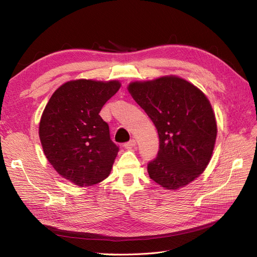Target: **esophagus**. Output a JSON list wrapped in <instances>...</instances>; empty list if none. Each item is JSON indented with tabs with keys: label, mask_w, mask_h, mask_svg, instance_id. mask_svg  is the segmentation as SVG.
I'll list each match as a JSON object with an SVG mask.
<instances>
[{
	"label": "esophagus",
	"mask_w": 257,
	"mask_h": 257,
	"mask_svg": "<svg viewBox=\"0 0 257 257\" xmlns=\"http://www.w3.org/2000/svg\"><path fill=\"white\" fill-rule=\"evenodd\" d=\"M136 146V141L135 139H131L130 142H127V143H125L123 145V147L125 148V149H132V148L133 147H135Z\"/></svg>",
	"instance_id": "esophagus-1"
}]
</instances>
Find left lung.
<instances>
[{
  "instance_id": "1",
  "label": "left lung",
  "mask_w": 257,
  "mask_h": 257,
  "mask_svg": "<svg viewBox=\"0 0 257 257\" xmlns=\"http://www.w3.org/2000/svg\"><path fill=\"white\" fill-rule=\"evenodd\" d=\"M127 90L158 130L160 150L148 164L150 178L172 191L195 180L209 164L217 133L207 96L173 75L131 82Z\"/></svg>"
}]
</instances>
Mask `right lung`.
<instances>
[{"label": "right lung", "mask_w": 257, "mask_h": 257, "mask_svg": "<svg viewBox=\"0 0 257 257\" xmlns=\"http://www.w3.org/2000/svg\"><path fill=\"white\" fill-rule=\"evenodd\" d=\"M120 87L118 80L67 81L45 107L38 131L44 153L76 185H94L110 174L119 148L98 113Z\"/></svg>", "instance_id": "add662e5"}]
</instances>
